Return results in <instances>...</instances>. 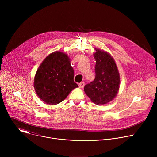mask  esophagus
Segmentation results:
<instances>
[{
    "instance_id": "34e87169",
    "label": "esophagus",
    "mask_w": 157,
    "mask_h": 157,
    "mask_svg": "<svg viewBox=\"0 0 157 157\" xmlns=\"http://www.w3.org/2000/svg\"><path fill=\"white\" fill-rule=\"evenodd\" d=\"M79 87H80V88H82L84 86V82H80V83H79Z\"/></svg>"
}]
</instances>
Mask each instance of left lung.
Returning <instances> with one entry per match:
<instances>
[{"mask_svg":"<svg viewBox=\"0 0 157 157\" xmlns=\"http://www.w3.org/2000/svg\"><path fill=\"white\" fill-rule=\"evenodd\" d=\"M94 80L84 86V92L97 105H104L113 101L120 87V75L115 60L107 52L95 48Z\"/></svg>","mask_w":157,"mask_h":157,"instance_id":"1","label":"left lung"}]
</instances>
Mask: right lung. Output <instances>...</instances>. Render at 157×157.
I'll use <instances>...</instances> for the list:
<instances>
[{"instance_id": "add662e5", "label": "right lung", "mask_w": 157, "mask_h": 157, "mask_svg": "<svg viewBox=\"0 0 157 157\" xmlns=\"http://www.w3.org/2000/svg\"><path fill=\"white\" fill-rule=\"evenodd\" d=\"M73 78L74 70L69 56L61 52H53L36 71L33 82L36 94L48 104H59L78 87Z\"/></svg>"}]
</instances>
